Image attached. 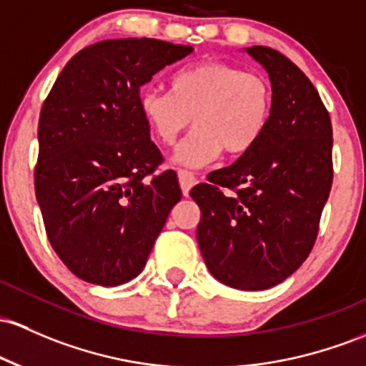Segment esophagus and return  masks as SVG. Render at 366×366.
<instances>
[{
	"mask_svg": "<svg viewBox=\"0 0 366 366\" xmlns=\"http://www.w3.org/2000/svg\"><path fill=\"white\" fill-rule=\"evenodd\" d=\"M177 175H179L180 189H182L184 196H187V194H189L191 187L196 184L194 174H191V172H187V170H179V172H177Z\"/></svg>",
	"mask_w": 366,
	"mask_h": 366,
	"instance_id": "esophagus-1",
	"label": "esophagus"
}]
</instances>
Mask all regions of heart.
<instances>
[{"label": "heart", "mask_w": 366, "mask_h": 366, "mask_svg": "<svg viewBox=\"0 0 366 366\" xmlns=\"http://www.w3.org/2000/svg\"><path fill=\"white\" fill-rule=\"evenodd\" d=\"M274 94L267 78L220 60L182 67L172 74L168 92L147 90L139 107L152 137L174 146L192 127L175 162L203 167L220 152L242 156L254 149L271 119Z\"/></svg>", "instance_id": "1"}]
</instances>
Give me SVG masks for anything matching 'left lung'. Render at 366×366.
I'll list each match as a JSON object with an SVG mask.
<instances>
[{
    "label": "left lung",
    "mask_w": 366,
    "mask_h": 366,
    "mask_svg": "<svg viewBox=\"0 0 366 366\" xmlns=\"http://www.w3.org/2000/svg\"><path fill=\"white\" fill-rule=\"evenodd\" d=\"M248 54L269 72V124L238 162L191 189L202 210L198 244L208 271L238 290H266L311 254L332 189V122L318 90L278 50Z\"/></svg>",
    "instance_id": "left-lung-1"
}]
</instances>
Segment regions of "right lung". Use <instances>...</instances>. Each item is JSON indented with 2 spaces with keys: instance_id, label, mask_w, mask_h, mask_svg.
I'll return each instance as SVG.
<instances>
[{
  "instance_id": "right-lung-1",
  "label": "right lung",
  "mask_w": 366,
  "mask_h": 366,
  "mask_svg": "<svg viewBox=\"0 0 366 366\" xmlns=\"http://www.w3.org/2000/svg\"><path fill=\"white\" fill-rule=\"evenodd\" d=\"M191 46L106 39L66 64L39 112L34 191L51 248L78 278L134 280L182 198L140 112V88Z\"/></svg>"
}]
</instances>
